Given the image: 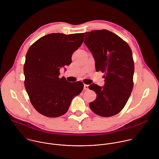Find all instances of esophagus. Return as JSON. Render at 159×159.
Returning <instances> with one entry per match:
<instances>
[{
    "instance_id": "esophagus-1",
    "label": "esophagus",
    "mask_w": 159,
    "mask_h": 159,
    "mask_svg": "<svg viewBox=\"0 0 159 159\" xmlns=\"http://www.w3.org/2000/svg\"><path fill=\"white\" fill-rule=\"evenodd\" d=\"M84 89L85 90H88V89H89V85H87V84H84Z\"/></svg>"
}]
</instances>
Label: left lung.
Listing matches in <instances>:
<instances>
[{"label":"left lung","instance_id":"obj_1","mask_svg":"<svg viewBox=\"0 0 159 159\" xmlns=\"http://www.w3.org/2000/svg\"><path fill=\"white\" fill-rule=\"evenodd\" d=\"M84 43L94 58L96 71L106 73L103 87L89 86L97 95L89 107L100 116L116 115L126 105L133 87L131 50L126 42L106 30L85 33Z\"/></svg>","mask_w":159,"mask_h":159}]
</instances>
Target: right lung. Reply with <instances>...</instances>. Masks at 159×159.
<instances>
[{"label": "right lung", "mask_w": 159, "mask_h": 159, "mask_svg": "<svg viewBox=\"0 0 159 159\" xmlns=\"http://www.w3.org/2000/svg\"><path fill=\"white\" fill-rule=\"evenodd\" d=\"M84 38V33H51L29 48L24 65L25 86L32 105L40 114L50 118L63 115L73 98L82 91V82H69L59 75L60 68L71 63L72 55Z\"/></svg>", "instance_id": "add662e5"}]
</instances>
